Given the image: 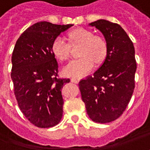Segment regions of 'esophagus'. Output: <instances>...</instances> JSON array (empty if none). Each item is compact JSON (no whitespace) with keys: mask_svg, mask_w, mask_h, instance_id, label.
<instances>
[{"mask_svg":"<svg viewBox=\"0 0 150 150\" xmlns=\"http://www.w3.org/2000/svg\"><path fill=\"white\" fill-rule=\"evenodd\" d=\"M71 82L75 83H78L79 79H71Z\"/></svg>","mask_w":150,"mask_h":150,"instance_id":"1","label":"esophagus"}]
</instances>
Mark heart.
Returning a JSON list of instances; mask_svg holds the SVG:
<instances>
[{
  "mask_svg": "<svg viewBox=\"0 0 150 150\" xmlns=\"http://www.w3.org/2000/svg\"><path fill=\"white\" fill-rule=\"evenodd\" d=\"M71 45L81 44L79 51V58L71 61L65 67L63 73L71 78H82L89 73L94 63L100 64L107 56V44L103 37L93 35L89 30L78 28L70 31L68 34ZM52 52L61 62L69 59L71 55V45L64 39L57 36L52 43Z\"/></svg>",
  "mask_w": 150,
  "mask_h": 150,
  "instance_id": "1",
  "label": "heart"
}]
</instances>
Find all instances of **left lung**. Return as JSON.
<instances>
[{"label":"left lung","mask_w":150,"mask_h":150,"mask_svg":"<svg viewBox=\"0 0 150 150\" xmlns=\"http://www.w3.org/2000/svg\"><path fill=\"white\" fill-rule=\"evenodd\" d=\"M89 25L104 35L107 56L93 76L80 80L79 86L90 119L107 123L122 115L132 96L137 71L135 49L119 24L100 19Z\"/></svg>","instance_id":"8db88e82"}]
</instances>
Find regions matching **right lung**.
<instances>
[{
    "label": "right lung",
    "instance_id": "add662e5",
    "mask_svg": "<svg viewBox=\"0 0 150 150\" xmlns=\"http://www.w3.org/2000/svg\"><path fill=\"white\" fill-rule=\"evenodd\" d=\"M72 24L40 22L18 39L12 54L11 79L19 109L33 125L47 128L60 122L64 101L62 88L69 79L57 78L53 40Z\"/></svg>",
    "mask_w": 150,
    "mask_h": 150
}]
</instances>
